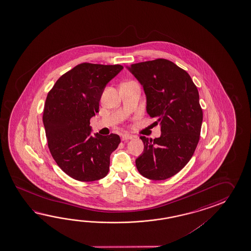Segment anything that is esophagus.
Here are the masks:
<instances>
[{
  "mask_svg": "<svg viewBox=\"0 0 251 251\" xmlns=\"http://www.w3.org/2000/svg\"><path fill=\"white\" fill-rule=\"evenodd\" d=\"M121 139H122V141H128V140H131V139H133V136L132 135H130V134H127V133H124L121 135Z\"/></svg>",
  "mask_w": 251,
  "mask_h": 251,
  "instance_id": "obj_1",
  "label": "esophagus"
}]
</instances>
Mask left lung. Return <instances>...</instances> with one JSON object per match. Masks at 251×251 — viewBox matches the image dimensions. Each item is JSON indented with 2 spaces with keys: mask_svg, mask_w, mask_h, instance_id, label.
I'll use <instances>...</instances> for the list:
<instances>
[{
  "mask_svg": "<svg viewBox=\"0 0 251 251\" xmlns=\"http://www.w3.org/2000/svg\"><path fill=\"white\" fill-rule=\"evenodd\" d=\"M128 69L144 87L146 110L160 124L159 138L141 136L144 152L135 160L139 173L164 180L187 165L198 146L203 121L198 88L185 70L167 59L131 64Z\"/></svg>",
  "mask_w": 251,
  "mask_h": 251,
  "instance_id": "1",
  "label": "left lung"
}]
</instances>
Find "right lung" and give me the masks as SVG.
I'll use <instances>...</instances> for the list:
<instances>
[{
  "label": "right lung",
  "mask_w": 251,
  "mask_h": 251,
  "mask_svg": "<svg viewBox=\"0 0 251 251\" xmlns=\"http://www.w3.org/2000/svg\"><path fill=\"white\" fill-rule=\"evenodd\" d=\"M122 69L120 64L82 63L62 75L48 92L43 112L48 148L60 169L78 181L107 176L110 154L120 144L115 133L91 136L90 120L99 113L107 82Z\"/></svg>",
  "instance_id": "obj_1"
}]
</instances>
